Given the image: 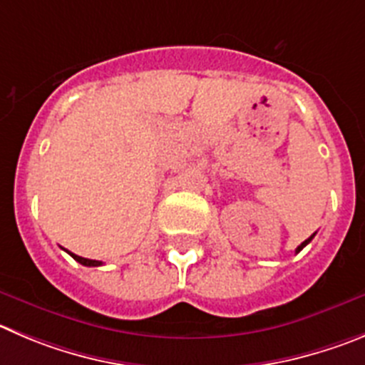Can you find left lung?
<instances>
[{"label": "left lung", "mask_w": 365, "mask_h": 365, "mask_svg": "<svg viewBox=\"0 0 365 365\" xmlns=\"http://www.w3.org/2000/svg\"><path fill=\"white\" fill-rule=\"evenodd\" d=\"M313 236H315V234H312V236H309V237H308V240H306V241H302V243H301V245H299V247H297V248H295V252H297V254H299V252H301V250H302V248H304V247H306V245H308V243H309V241H312V240H313Z\"/></svg>", "instance_id": "left-lung-1"}]
</instances>
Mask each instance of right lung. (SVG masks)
I'll return each instance as SVG.
<instances>
[{"instance_id":"1","label":"right lung","mask_w":365,"mask_h":365,"mask_svg":"<svg viewBox=\"0 0 365 365\" xmlns=\"http://www.w3.org/2000/svg\"><path fill=\"white\" fill-rule=\"evenodd\" d=\"M68 252V250H66ZM68 254L71 255V257H73L75 261H77V263H81V264H84V267H101L102 264V261H95V259H86V257H81V255H75L73 252H68Z\"/></svg>"}]
</instances>
